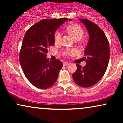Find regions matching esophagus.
Wrapping results in <instances>:
<instances>
[{
	"instance_id": "1",
	"label": "esophagus",
	"mask_w": 123,
	"mask_h": 123,
	"mask_svg": "<svg viewBox=\"0 0 123 123\" xmlns=\"http://www.w3.org/2000/svg\"><path fill=\"white\" fill-rule=\"evenodd\" d=\"M63 65H64V66H67V65H68L69 63H68V62H63Z\"/></svg>"
}]
</instances>
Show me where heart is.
I'll return each mask as SVG.
<instances>
[{
    "mask_svg": "<svg viewBox=\"0 0 123 123\" xmlns=\"http://www.w3.org/2000/svg\"><path fill=\"white\" fill-rule=\"evenodd\" d=\"M66 31L72 35L76 40H79L83 37L84 35V30L80 25L77 24L70 25L66 28ZM62 32L60 31H57L54 35V40L55 43L58 44L61 41ZM77 53V50L75 49H66L63 52V55L65 57H69Z\"/></svg>",
    "mask_w": 123,
    "mask_h": 123,
    "instance_id": "b5f03b06",
    "label": "heart"
}]
</instances>
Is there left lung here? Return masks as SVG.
<instances>
[{
  "instance_id": "8db88e82",
  "label": "left lung",
  "mask_w": 123,
  "mask_h": 123,
  "mask_svg": "<svg viewBox=\"0 0 123 123\" xmlns=\"http://www.w3.org/2000/svg\"><path fill=\"white\" fill-rule=\"evenodd\" d=\"M89 33V41L84 50V60L87 65L76 64L73 80L80 87L87 88L97 83L105 74L109 61L110 50L108 39L101 28L87 19H79Z\"/></svg>"
}]
</instances>
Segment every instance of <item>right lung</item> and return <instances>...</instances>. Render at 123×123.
<instances>
[{
	"instance_id": "1",
	"label": "right lung",
	"mask_w": 123,
	"mask_h": 123,
	"mask_svg": "<svg viewBox=\"0 0 123 123\" xmlns=\"http://www.w3.org/2000/svg\"><path fill=\"white\" fill-rule=\"evenodd\" d=\"M66 20L69 19H42L29 28L24 37L19 62L27 79L38 88L51 87L62 68L60 60L50 61L46 56L50 46L54 44L55 32Z\"/></svg>"
}]
</instances>
